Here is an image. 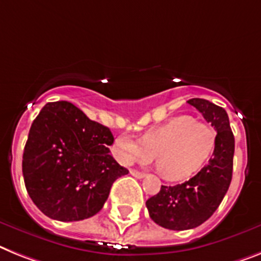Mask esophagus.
I'll return each mask as SVG.
<instances>
[{"label":"esophagus","instance_id":"obj_1","mask_svg":"<svg viewBox=\"0 0 261 261\" xmlns=\"http://www.w3.org/2000/svg\"><path fill=\"white\" fill-rule=\"evenodd\" d=\"M130 174L134 176V178H138V179H143L144 176H146V174L144 172H141V171H137V170H131Z\"/></svg>","mask_w":261,"mask_h":261}]
</instances>
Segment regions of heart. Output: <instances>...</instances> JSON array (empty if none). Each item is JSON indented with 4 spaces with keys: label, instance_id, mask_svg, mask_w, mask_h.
I'll use <instances>...</instances> for the list:
<instances>
[{
    "label": "heart",
    "instance_id": "b5f03b06",
    "mask_svg": "<svg viewBox=\"0 0 261 261\" xmlns=\"http://www.w3.org/2000/svg\"><path fill=\"white\" fill-rule=\"evenodd\" d=\"M216 147V131L210 124L178 117L148 130L142 141L128 135L117 138L114 154L120 163L150 162L155 155L156 166L168 180H183L198 172Z\"/></svg>",
    "mask_w": 261,
    "mask_h": 261
}]
</instances>
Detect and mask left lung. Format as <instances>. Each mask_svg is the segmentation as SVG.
<instances>
[{
    "instance_id": "8db88e82",
    "label": "left lung",
    "mask_w": 261,
    "mask_h": 261,
    "mask_svg": "<svg viewBox=\"0 0 261 261\" xmlns=\"http://www.w3.org/2000/svg\"><path fill=\"white\" fill-rule=\"evenodd\" d=\"M216 130L212 158L190 180L176 186H162L147 201L150 218L163 228L183 231L204 223L218 210L232 179L235 138L227 111L207 99L187 100Z\"/></svg>"
}]
</instances>
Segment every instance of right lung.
I'll return each instance as SVG.
<instances>
[{
  "mask_svg": "<svg viewBox=\"0 0 261 261\" xmlns=\"http://www.w3.org/2000/svg\"><path fill=\"white\" fill-rule=\"evenodd\" d=\"M114 137L66 100L49 102L30 127L22 156L28 194L46 216L60 222L91 218L111 186L128 170L110 155Z\"/></svg>",
  "mask_w": 261,
  "mask_h": 261,
  "instance_id": "obj_1",
  "label": "right lung"
}]
</instances>
